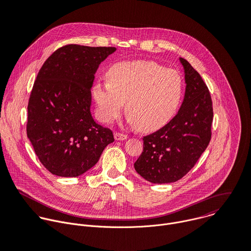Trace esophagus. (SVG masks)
Segmentation results:
<instances>
[{"instance_id":"esophagus-1","label":"esophagus","mask_w":251,"mask_h":251,"mask_svg":"<svg viewBox=\"0 0 251 251\" xmlns=\"http://www.w3.org/2000/svg\"><path fill=\"white\" fill-rule=\"evenodd\" d=\"M114 138H115V140H117V141H123V140H126V139L128 138V136L125 135V134H121V133L116 132V133L114 134Z\"/></svg>"}]
</instances>
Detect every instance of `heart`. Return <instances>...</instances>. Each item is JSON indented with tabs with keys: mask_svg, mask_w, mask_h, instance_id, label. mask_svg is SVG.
<instances>
[{
	"mask_svg": "<svg viewBox=\"0 0 251 251\" xmlns=\"http://www.w3.org/2000/svg\"><path fill=\"white\" fill-rule=\"evenodd\" d=\"M93 96L101 121L117 119L126 101L128 122L149 132L176 114L183 98V80L177 71L154 61L118 62L110 67L108 80L95 83Z\"/></svg>",
	"mask_w": 251,
	"mask_h": 251,
	"instance_id": "heart-1",
	"label": "heart"
}]
</instances>
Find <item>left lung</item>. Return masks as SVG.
I'll return each mask as SVG.
<instances>
[{
  "instance_id": "obj_1",
  "label": "left lung",
  "mask_w": 251,
  "mask_h": 251,
  "mask_svg": "<svg viewBox=\"0 0 251 251\" xmlns=\"http://www.w3.org/2000/svg\"><path fill=\"white\" fill-rule=\"evenodd\" d=\"M186 90L176 115L162 129L145 136L136 172L153 184L174 183L198 162L210 141L213 117L208 89L198 71L180 57Z\"/></svg>"
}]
</instances>
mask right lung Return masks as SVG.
Here are the masks:
<instances>
[{"mask_svg": "<svg viewBox=\"0 0 251 251\" xmlns=\"http://www.w3.org/2000/svg\"><path fill=\"white\" fill-rule=\"evenodd\" d=\"M116 48L68 45L44 63L27 105L26 134L41 163L58 176L91 169L114 141L91 115V88L99 64Z\"/></svg>", "mask_w": 251, "mask_h": 251, "instance_id": "1", "label": "right lung"}]
</instances>
